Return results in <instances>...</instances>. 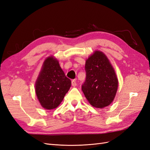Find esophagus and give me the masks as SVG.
Wrapping results in <instances>:
<instances>
[{
    "label": "esophagus",
    "instance_id": "obj_1",
    "mask_svg": "<svg viewBox=\"0 0 150 150\" xmlns=\"http://www.w3.org/2000/svg\"><path fill=\"white\" fill-rule=\"evenodd\" d=\"M71 84H72V86H74V87H75V86L77 85L76 84V80H72L71 81Z\"/></svg>",
    "mask_w": 150,
    "mask_h": 150
}]
</instances>
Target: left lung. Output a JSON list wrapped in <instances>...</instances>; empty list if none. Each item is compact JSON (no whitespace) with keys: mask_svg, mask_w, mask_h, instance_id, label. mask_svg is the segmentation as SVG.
<instances>
[{"mask_svg":"<svg viewBox=\"0 0 150 150\" xmlns=\"http://www.w3.org/2000/svg\"><path fill=\"white\" fill-rule=\"evenodd\" d=\"M85 71L82 91L86 98L95 108L110 105L115 98L118 80L106 56L103 52L95 51L86 60Z\"/></svg>","mask_w":150,"mask_h":150,"instance_id":"left-lung-1","label":"left lung"}]
</instances>
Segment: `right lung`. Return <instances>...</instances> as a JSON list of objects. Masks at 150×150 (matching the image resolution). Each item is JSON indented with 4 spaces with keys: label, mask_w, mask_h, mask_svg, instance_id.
I'll use <instances>...</instances> for the list:
<instances>
[{
    "label": "right lung",
    "mask_w": 150,
    "mask_h": 150,
    "mask_svg": "<svg viewBox=\"0 0 150 150\" xmlns=\"http://www.w3.org/2000/svg\"><path fill=\"white\" fill-rule=\"evenodd\" d=\"M71 86V80L66 76L53 56L44 61L35 85V93L41 106L46 110L57 108Z\"/></svg>",
    "instance_id": "1"
}]
</instances>
